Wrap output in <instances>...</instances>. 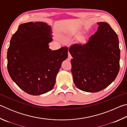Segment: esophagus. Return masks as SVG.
<instances>
[{
	"label": "esophagus",
	"instance_id": "esophagus-1",
	"mask_svg": "<svg viewBox=\"0 0 127 127\" xmlns=\"http://www.w3.org/2000/svg\"><path fill=\"white\" fill-rule=\"evenodd\" d=\"M72 59V56L70 55V54L69 53H68V60L69 61H70V59Z\"/></svg>",
	"mask_w": 127,
	"mask_h": 127
}]
</instances>
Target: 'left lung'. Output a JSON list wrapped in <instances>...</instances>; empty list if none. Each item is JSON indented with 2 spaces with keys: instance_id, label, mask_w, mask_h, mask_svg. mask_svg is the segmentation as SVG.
I'll list each match as a JSON object with an SVG mask.
<instances>
[{
  "instance_id": "1",
  "label": "left lung",
  "mask_w": 127,
  "mask_h": 127,
  "mask_svg": "<svg viewBox=\"0 0 127 127\" xmlns=\"http://www.w3.org/2000/svg\"><path fill=\"white\" fill-rule=\"evenodd\" d=\"M97 32L85 44L69 49L72 56V73L79 90L101 91L114 81L119 71L120 49L117 34L106 22H98Z\"/></svg>"
}]
</instances>
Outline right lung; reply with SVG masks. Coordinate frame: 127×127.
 <instances>
[{
    "label": "right lung",
    "instance_id": "add662e5",
    "mask_svg": "<svg viewBox=\"0 0 127 127\" xmlns=\"http://www.w3.org/2000/svg\"><path fill=\"white\" fill-rule=\"evenodd\" d=\"M50 26L44 22L23 23L13 35L7 52L10 77L23 91L40 95L53 89L68 48L51 50Z\"/></svg>",
    "mask_w": 127,
    "mask_h": 127
}]
</instances>
